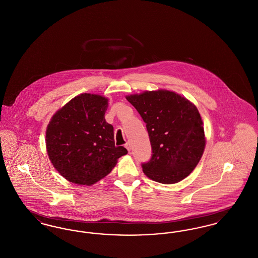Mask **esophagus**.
Segmentation results:
<instances>
[{"mask_svg":"<svg viewBox=\"0 0 258 258\" xmlns=\"http://www.w3.org/2000/svg\"><path fill=\"white\" fill-rule=\"evenodd\" d=\"M124 147L126 148V150H127L128 152H131V151H132V144H131L130 142H126V143H125V145H124Z\"/></svg>","mask_w":258,"mask_h":258,"instance_id":"obj_1","label":"esophagus"}]
</instances>
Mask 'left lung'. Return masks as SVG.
Segmentation results:
<instances>
[{"mask_svg": "<svg viewBox=\"0 0 258 258\" xmlns=\"http://www.w3.org/2000/svg\"><path fill=\"white\" fill-rule=\"evenodd\" d=\"M146 123L152 158L142 163L148 178L175 184L196 168L205 149L201 116L188 99L167 90L126 96Z\"/></svg>", "mask_w": 258, "mask_h": 258, "instance_id": "1", "label": "left lung"}]
</instances>
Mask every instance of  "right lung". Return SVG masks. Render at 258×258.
I'll list each match as a JSON object with an SVG mask.
<instances>
[{"mask_svg": "<svg viewBox=\"0 0 258 258\" xmlns=\"http://www.w3.org/2000/svg\"><path fill=\"white\" fill-rule=\"evenodd\" d=\"M107 107V98L81 94L57 111L47 125L50 161L74 184L97 183L127 154L125 148L115 146L113 125L104 118Z\"/></svg>", "mask_w": 258, "mask_h": 258, "instance_id": "right-lung-1", "label": "right lung"}]
</instances>
